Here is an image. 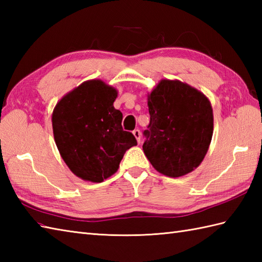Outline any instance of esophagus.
I'll use <instances>...</instances> for the list:
<instances>
[{
    "label": "esophagus",
    "mask_w": 262,
    "mask_h": 262,
    "mask_svg": "<svg viewBox=\"0 0 262 262\" xmlns=\"http://www.w3.org/2000/svg\"><path fill=\"white\" fill-rule=\"evenodd\" d=\"M133 134H134V136H135V138L137 140V142L140 143V142H141V132H140V129L133 130Z\"/></svg>",
    "instance_id": "esophagus-1"
}]
</instances>
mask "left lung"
Wrapping results in <instances>:
<instances>
[{
  "label": "left lung",
  "instance_id": "1",
  "mask_svg": "<svg viewBox=\"0 0 262 262\" xmlns=\"http://www.w3.org/2000/svg\"><path fill=\"white\" fill-rule=\"evenodd\" d=\"M149 125L143 151L160 173L185 176L203 162L213 136L208 98L178 80H161L147 96Z\"/></svg>",
  "mask_w": 262,
  "mask_h": 262
}]
</instances>
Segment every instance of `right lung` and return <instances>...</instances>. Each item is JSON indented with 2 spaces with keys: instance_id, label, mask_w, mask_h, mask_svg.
Listing matches in <instances>:
<instances>
[{
  "instance_id": "1",
  "label": "right lung",
  "mask_w": 262,
  "mask_h": 262,
  "mask_svg": "<svg viewBox=\"0 0 262 262\" xmlns=\"http://www.w3.org/2000/svg\"><path fill=\"white\" fill-rule=\"evenodd\" d=\"M115 88L101 80L83 82L54 108L53 133L60 157L73 173L102 182L118 170L125 152L137 145L122 129V114L115 109Z\"/></svg>"
}]
</instances>
